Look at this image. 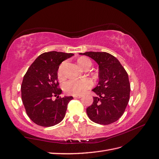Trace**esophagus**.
Here are the masks:
<instances>
[{"label": "esophagus", "instance_id": "34e87169", "mask_svg": "<svg viewBox=\"0 0 159 159\" xmlns=\"http://www.w3.org/2000/svg\"><path fill=\"white\" fill-rule=\"evenodd\" d=\"M73 97L74 98H80L82 96H81V95H74Z\"/></svg>", "mask_w": 159, "mask_h": 159}]
</instances>
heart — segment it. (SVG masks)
<instances>
[{"label":"heart","instance_id":"obj_1","mask_svg":"<svg viewBox=\"0 0 159 159\" xmlns=\"http://www.w3.org/2000/svg\"><path fill=\"white\" fill-rule=\"evenodd\" d=\"M79 64L84 68L89 64H91V62L89 58L86 57H81L78 60ZM66 62H62L59 66L57 70V76L59 79L63 80L65 78L64 74V67ZM93 86V81L89 78L83 79H73L67 81L64 84V89L66 93L72 95H80L84 93L87 90Z\"/></svg>","mask_w":159,"mask_h":159}]
</instances>
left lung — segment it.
I'll list each match as a JSON object with an SVG mask.
<instances>
[{"mask_svg":"<svg viewBox=\"0 0 159 159\" xmlns=\"http://www.w3.org/2000/svg\"><path fill=\"white\" fill-rule=\"evenodd\" d=\"M93 59L99 65V83L93 90L97 97L87 108L94 123L109 125L119 120L129 101L130 83L127 72L120 61L106 52L80 53Z\"/></svg>","mask_w":159,"mask_h":159,"instance_id":"left-lung-1","label":"left lung"}]
</instances>
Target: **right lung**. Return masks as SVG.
I'll use <instances>...</instances> for the list:
<instances>
[{
    "label": "right lung",
    "mask_w": 159,
    "mask_h": 159,
    "mask_svg": "<svg viewBox=\"0 0 159 159\" xmlns=\"http://www.w3.org/2000/svg\"><path fill=\"white\" fill-rule=\"evenodd\" d=\"M73 53L57 51L43 53L36 59L22 81L21 99L28 116L34 123L51 127L63 120L69 102L73 97H59L57 70L61 63ZM57 97L53 101L52 98Z\"/></svg>",
    "instance_id": "right-lung-1"
}]
</instances>
